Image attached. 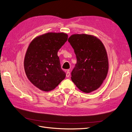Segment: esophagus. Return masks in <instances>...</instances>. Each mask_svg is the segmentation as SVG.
<instances>
[{
    "label": "esophagus",
    "instance_id": "esophagus-1",
    "mask_svg": "<svg viewBox=\"0 0 132 132\" xmlns=\"http://www.w3.org/2000/svg\"><path fill=\"white\" fill-rule=\"evenodd\" d=\"M70 71H68L66 73V77H69V76H70Z\"/></svg>",
    "mask_w": 132,
    "mask_h": 132
}]
</instances>
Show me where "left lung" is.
Instances as JSON below:
<instances>
[{
  "mask_svg": "<svg viewBox=\"0 0 132 132\" xmlns=\"http://www.w3.org/2000/svg\"><path fill=\"white\" fill-rule=\"evenodd\" d=\"M68 41L77 59L71 73L73 82L84 93L96 90L109 71V59L104 45L97 37L84 34H73Z\"/></svg>",
  "mask_w": 132,
  "mask_h": 132,
  "instance_id": "left-lung-1",
  "label": "left lung"
}]
</instances>
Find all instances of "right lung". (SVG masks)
<instances>
[{"instance_id": "1", "label": "right lung", "mask_w": 132, "mask_h": 132, "mask_svg": "<svg viewBox=\"0 0 132 132\" xmlns=\"http://www.w3.org/2000/svg\"><path fill=\"white\" fill-rule=\"evenodd\" d=\"M68 36L64 32H47L35 37L28 47L23 62L25 71L39 90L50 91L65 79L57 53Z\"/></svg>"}]
</instances>
